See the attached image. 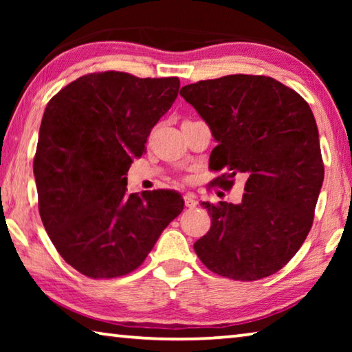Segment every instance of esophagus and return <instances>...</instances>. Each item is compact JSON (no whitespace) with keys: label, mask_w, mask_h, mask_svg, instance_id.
<instances>
[{"label":"esophagus","mask_w":352,"mask_h":352,"mask_svg":"<svg viewBox=\"0 0 352 352\" xmlns=\"http://www.w3.org/2000/svg\"><path fill=\"white\" fill-rule=\"evenodd\" d=\"M184 205H186V208H195V206H197V200H195V195L194 194H186V195H184Z\"/></svg>","instance_id":"obj_1"}]
</instances>
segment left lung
I'll use <instances>...</instances> for the list:
<instances>
[{
    "mask_svg": "<svg viewBox=\"0 0 352 352\" xmlns=\"http://www.w3.org/2000/svg\"><path fill=\"white\" fill-rule=\"evenodd\" d=\"M180 94L210 126L217 146L210 168L231 188L247 175L237 205L204 204L211 228L194 243L211 272L256 281L281 270L311 231L324 178L318 129L300 94L272 77L233 74L183 87Z\"/></svg>",
    "mask_w": 352,
    "mask_h": 352,
    "instance_id": "left-lung-1",
    "label": "left lung"
}]
</instances>
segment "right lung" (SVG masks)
I'll use <instances>...</instances> for the list:
<instances>
[{
    "instance_id": "add662e5",
    "label": "right lung",
    "mask_w": 352,
    "mask_h": 352,
    "mask_svg": "<svg viewBox=\"0 0 352 352\" xmlns=\"http://www.w3.org/2000/svg\"><path fill=\"white\" fill-rule=\"evenodd\" d=\"M178 88V77L104 71L47 102L34 158L38 211L57 252L82 275L110 279L138 269L183 211L172 190L129 194L126 177Z\"/></svg>"
}]
</instances>
